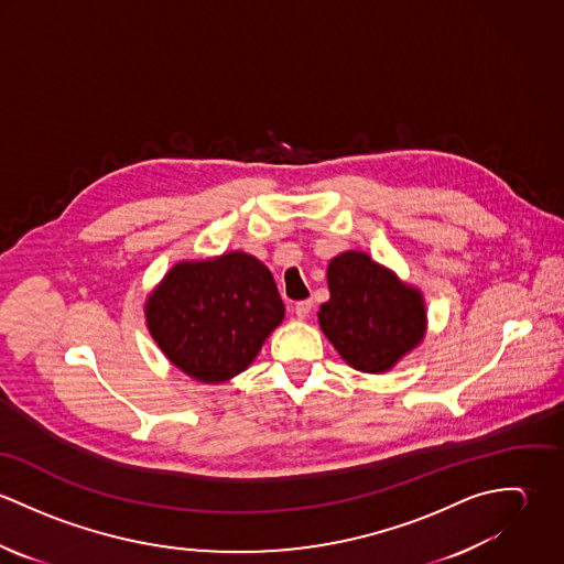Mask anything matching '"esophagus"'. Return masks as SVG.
Here are the masks:
<instances>
[{"label":"esophagus","mask_w":564,"mask_h":564,"mask_svg":"<svg viewBox=\"0 0 564 564\" xmlns=\"http://www.w3.org/2000/svg\"><path fill=\"white\" fill-rule=\"evenodd\" d=\"M311 311H313V302H311V300H302V302L295 304V315H297V319H306V317L311 315Z\"/></svg>","instance_id":"obj_1"}]
</instances>
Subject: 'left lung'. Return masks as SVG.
Returning a JSON list of instances; mask_svg holds the SVG:
<instances>
[{
  "mask_svg": "<svg viewBox=\"0 0 564 564\" xmlns=\"http://www.w3.org/2000/svg\"><path fill=\"white\" fill-rule=\"evenodd\" d=\"M329 302L319 311L323 334L365 373L389 371L425 332L421 293L362 251H345L327 267Z\"/></svg>",
  "mask_w": 564,
  "mask_h": 564,
  "instance_id": "8db88e82",
  "label": "left lung"
}]
</instances>
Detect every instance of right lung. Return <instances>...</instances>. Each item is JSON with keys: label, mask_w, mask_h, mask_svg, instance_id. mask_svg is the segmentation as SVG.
Here are the masks:
<instances>
[{"label": "right lung", "mask_w": 564, "mask_h": 564, "mask_svg": "<svg viewBox=\"0 0 564 564\" xmlns=\"http://www.w3.org/2000/svg\"><path fill=\"white\" fill-rule=\"evenodd\" d=\"M148 327L164 356L199 382L245 371L284 317L271 271L249 253L230 251L180 262L150 295Z\"/></svg>", "instance_id": "obj_1"}]
</instances>
